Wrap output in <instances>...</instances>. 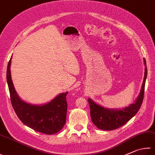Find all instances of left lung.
<instances>
[{
  "label": "left lung",
  "mask_w": 155,
  "mask_h": 155,
  "mask_svg": "<svg viewBox=\"0 0 155 155\" xmlns=\"http://www.w3.org/2000/svg\"><path fill=\"white\" fill-rule=\"evenodd\" d=\"M144 63L145 65V72L140 92L136 101L129 106L118 109H109L98 104L91 98H87L92 121L96 127L104 131L117 129L126 124L138 113L144 98L145 82L147 76V63L144 59Z\"/></svg>",
  "instance_id": "left-lung-1"
}]
</instances>
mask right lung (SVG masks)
I'll use <instances>...</instances> for the list:
<instances>
[{"mask_svg": "<svg viewBox=\"0 0 155 155\" xmlns=\"http://www.w3.org/2000/svg\"><path fill=\"white\" fill-rule=\"evenodd\" d=\"M11 57L8 63L7 80L11 104L17 117L23 124L36 132L51 135L59 132L66 122L68 92L61 93L47 103L33 104L21 100L17 94L11 74Z\"/></svg>", "mask_w": 155, "mask_h": 155, "instance_id": "right-lung-1", "label": "right lung"}]
</instances>
